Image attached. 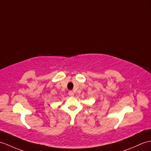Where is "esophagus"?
Here are the masks:
<instances>
[{
  "label": "esophagus",
  "instance_id": "34e87169",
  "mask_svg": "<svg viewBox=\"0 0 151 151\" xmlns=\"http://www.w3.org/2000/svg\"><path fill=\"white\" fill-rule=\"evenodd\" d=\"M68 94H69V95L71 96H74V93H73V91H69Z\"/></svg>",
  "mask_w": 151,
  "mask_h": 151
}]
</instances>
